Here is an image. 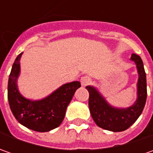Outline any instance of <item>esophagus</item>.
I'll use <instances>...</instances> for the list:
<instances>
[{"label":"esophagus","instance_id":"esophagus-1","mask_svg":"<svg viewBox=\"0 0 153 153\" xmlns=\"http://www.w3.org/2000/svg\"><path fill=\"white\" fill-rule=\"evenodd\" d=\"M80 82H81V84H82V87H85V86L91 83V78L89 76H82L81 78Z\"/></svg>","mask_w":153,"mask_h":153}]
</instances>
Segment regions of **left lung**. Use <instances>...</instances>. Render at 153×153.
Returning <instances> with one entry per match:
<instances>
[{
	"instance_id": "obj_1",
	"label": "left lung",
	"mask_w": 153,
	"mask_h": 153,
	"mask_svg": "<svg viewBox=\"0 0 153 153\" xmlns=\"http://www.w3.org/2000/svg\"><path fill=\"white\" fill-rule=\"evenodd\" d=\"M130 60L134 62L137 72V98L132 105L126 108H119L111 105L103 96L97 88L87 86L86 88L89 93L88 106L92 117L95 123L103 129L112 132L124 131L132 125L142 113L146 105V76L143 62L140 57L132 53Z\"/></svg>"
}]
</instances>
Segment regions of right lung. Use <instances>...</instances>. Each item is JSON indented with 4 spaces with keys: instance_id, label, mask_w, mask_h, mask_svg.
<instances>
[{
    "instance_id": "1",
    "label": "right lung",
    "mask_w": 153,
    "mask_h": 153,
    "mask_svg": "<svg viewBox=\"0 0 153 153\" xmlns=\"http://www.w3.org/2000/svg\"><path fill=\"white\" fill-rule=\"evenodd\" d=\"M22 54L23 53L16 58L9 76L7 99L10 108L22 125L37 132L50 131L61 124L68 105L81 83L74 81L63 84L42 100H33L24 97L18 88Z\"/></svg>"
}]
</instances>
